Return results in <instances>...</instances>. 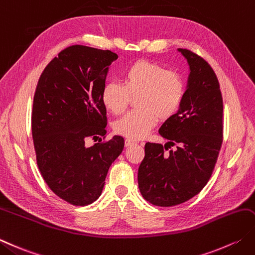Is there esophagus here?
<instances>
[{"label": "esophagus", "instance_id": "obj_1", "mask_svg": "<svg viewBox=\"0 0 255 255\" xmlns=\"http://www.w3.org/2000/svg\"><path fill=\"white\" fill-rule=\"evenodd\" d=\"M133 143H136V140H132V139H130V138H127L126 140H125V146L126 147L131 146V144H133Z\"/></svg>", "mask_w": 255, "mask_h": 255}]
</instances>
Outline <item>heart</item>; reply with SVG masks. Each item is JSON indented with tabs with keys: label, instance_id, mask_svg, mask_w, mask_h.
I'll use <instances>...</instances> for the list:
<instances>
[{
	"label": "heart",
	"instance_id": "obj_1",
	"mask_svg": "<svg viewBox=\"0 0 255 255\" xmlns=\"http://www.w3.org/2000/svg\"><path fill=\"white\" fill-rule=\"evenodd\" d=\"M186 95V83L180 74L166 71L148 61H137L123 74V83L108 82L102 91V102L108 112L124 113L137 96L138 109L127 113L115 123V131L130 139H141L160 121L176 115Z\"/></svg>",
	"mask_w": 255,
	"mask_h": 255
}]
</instances>
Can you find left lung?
Segmentation results:
<instances>
[{
	"label": "left lung",
	"instance_id": "left-lung-1",
	"mask_svg": "<svg viewBox=\"0 0 255 255\" xmlns=\"http://www.w3.org/2000/svg\"><path fill=\"white\" fill-rule=\"evenodd\" d=\"M190 74L183 102L159 133L164 144L147 142L138 169L139 190L153 206L172 207L188 201L206 186L213 172L223 136L220 85L207 61L186 48ZM176 151L166 153L168 146Z\"/></svg>",
	"mask_w": 255,
	"mask_h": 255
}]
</instances>
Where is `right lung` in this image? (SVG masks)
Returning a JSON list of instances; mask_svg holds the SVG:
<instances>
[{"instance_id":"obj_1","label":"right lung","mask_w":255,"mask_h":255,"mask_svg":"<svg viewBox=\"0 0 255 255\" xmlns=\"http://www.w3.org/2000/svg\"><path fill=\"white\" fill-rule=\"evenodd\" d=\"M117 58L108 49L72 45L48 63L35 89L32 136L37 167L48 188L73 206L97 200L125 146L122 136L85 146L87 138L106 134L102 91Z\"/></svg>"}]
</instances>
